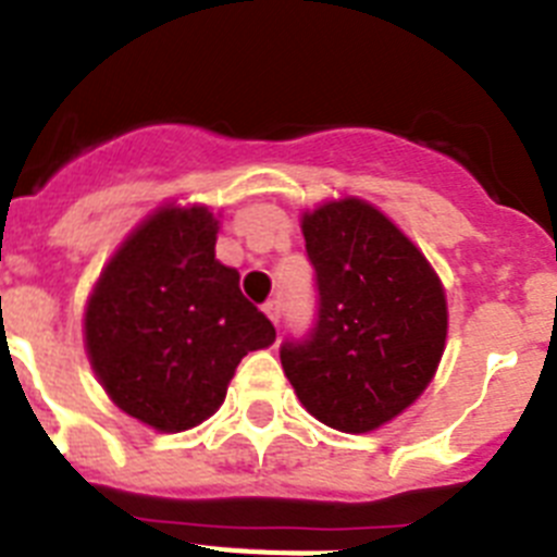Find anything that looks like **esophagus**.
Here are the masks:
<instances>
[{
    "label": "esophagus",
    "mask_w": 557,
    "mask_h": 557,
    "mask_svg": "<svg viewBox=\"0 0 557 557\" xmlns=\"http://www.w3.org/2000/svg\"><path fill=\"white\" fill-rule=\"evenodd\" d=\"M262 309H264V314H268V318L273 323L282 321V298H268Z\"/></svg>",
    "instance_id": "esophagus-1"
}]
</instances>
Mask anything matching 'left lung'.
I'll return each mask as SVG.
<instances>
[{"label":"left lung","instance_id":"8db88e82","mask_svg":"<svg viewBox=\"0 0 557 557\" xmlns=\"http://www.w3.org/2000/svg\"><path fill=\"white\" fill-rule=\"evenodd\" d=\"M318 318L284 339L301 405L339 432H371L416 401L446 346L444 284L424 253L371 203L332 200L301 220Z\"/></svg>","mask_w":557,"mask_h":557}]
</instances>
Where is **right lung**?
Segmentation results:
<instances>
[{
	"label": "right lung",
	"instance_id": "right-lung-1",
	"mask_svg": "<svg viewBox=\"0 0 557 557\" xmlns=\"http://www.w3.org/2000/svg\"><path fill=\"white\" fill-rule=\"evenodd\" d=\"M214 245L206 206H166L127 236L88 298L86 351L100 385L159 432L214 416L239 359L275 339Z\"/></svg>",
	"mask_w": 557,
	"mask_h": 557
}]
</instances>
